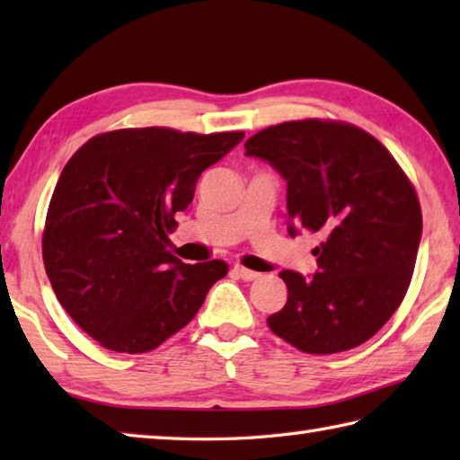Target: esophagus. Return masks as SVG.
<instances>
[{"label": "esophagus", "instance_id": "1", "mask_svg": "<svg viewBox=\"0 0 460 460\" xmlns=\"http://www.w3.org/2000/svg\"><path fill=\"white\" fill-rule=\"evenodd\" d=\"M233 271H235L243 281H253V279L259 278L257 271L247 270V267H243V265H235V267H233Z\"/></svg>", "mask_w": 460, "mask_h": 460}]
</instances>
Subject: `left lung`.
<instances>
[{
    "label": "left lung",
    "mask_w": 460,
    "mask_h": 460,
    "mask_svg": "<svg viewBox=\"0 0 460 460\" xmlns=\"http://www.w3.org/2000/svg\"><path fill=\"white\" fill-rule=\"evenodd\" d=\"M288 181L289 233L322 231L317 273L283 270L288 302L270 330L305 354L368 341L411 286L422 211L411 179L380 140L340 120H291L245 143Z\"/></svg>",
    "instance_id": "obj_1"
}]
</instances>
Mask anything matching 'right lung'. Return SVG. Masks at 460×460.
Instances as JSON below:
<instances>
[{
    "mask_svg": "<svg viewBox=\"0 0 460 460\" xmlns=\"http://www.w3.org/2000/svg\"><path fill=\"white\" fill-rule=\"evenodd\" d=\"M243 137L120 128L92 137L66 163L41 255L58 302L100 346L127 354L158 348L227 275L221 259L189 265L166 247L201 172Z\"/></svg>",
    "mask_w": 460,
    "mask_h": 460,
    "instance_id": "right-lung-1",
    "label": "right lung"
}]
</instances>
